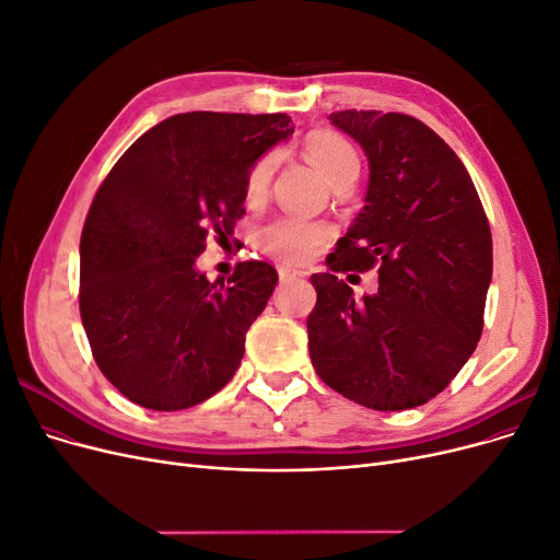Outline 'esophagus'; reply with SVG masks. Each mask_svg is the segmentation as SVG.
<instances>
[{
    "label": "esophagus",
    "instance_id": "obj_1",
    "mask_svg": "<svg viewBox=\"0 0 560 560\" xmlns=\"http://www.w3.org/2000/svg\"><path fill=\"white\" fill-rule=\"evenodd\" d=\"M278 276H280V282H287V280H294V278H299L301 273H299V271H294V269H287V266H280V269H278Z\"/></svg>",
    "mask_w": 560,
    "mask_h": 560
}]
</instances>
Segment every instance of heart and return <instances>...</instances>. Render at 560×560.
<instances>
[{
    "label": "heart",
    "instance_id": "heart-1",
    "mask_svg": "<svg viewBox=\"0 0 560 560\" xmlns=\"http://www.w3.org/2000/svg\"><path fill=\"white\" fill-rule=\"evenodd\" d=\"M305 152L310 162L318 168L330 184L343 173L360 171L358 152L349 141H343L330 131H314L305 141ZM276 168V154L269 152L259 156L246 177V196L257 200L269 189V182ZM332 230L326 223H318L299 214H284L259 228V246L271 257L287 264H305L322 248Z\"/></svg>",
    "mask_w": 560,
    "mask_h": 560
}]
</instances>
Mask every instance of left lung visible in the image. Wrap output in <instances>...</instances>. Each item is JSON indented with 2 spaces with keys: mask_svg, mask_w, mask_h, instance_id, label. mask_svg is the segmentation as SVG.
Here are the masks:
<instances>
[{
  "mask_svg": "<svg viewBox=\"0 0 560 560\" xmlns=\"http://www.w3.org/2000/svg\"><path fill=\"white\" fill-rule=\"evenodd\" d=\"M369 159L364 207L314 273L307 316L318 378L374 410L423 406L456 378L483 332L492 234L474 182L431 127L406 114L335 112ZM380 266L355 300L337 272Z\"/></svg>",
  "mask_w": 560,
  "mask_h": 560,
  "instance_id": "left-lung-1",
  "label": "left lung"
}]
</instances>
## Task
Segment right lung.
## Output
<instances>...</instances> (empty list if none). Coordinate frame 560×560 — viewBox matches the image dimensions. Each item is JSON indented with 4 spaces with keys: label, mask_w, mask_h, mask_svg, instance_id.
Instances as JSON below:
<instances>
[{
    "label": "right lung",
    "mask_w": 560,
    "mask_h": 560,
    "mask_svg": "<svg viewBox=\"0 0 560 560\" xmlns=\"http://www.w3.org/2000/svg\"><path fill=\"white\" fill-rule=\"evenodd\" d=\"M287 114H179L148 129L104 177L79 242V312L93 358L122 396L173 412L223 389L278 273L238 261L196 269L209 232L246 214V177L294 127Z\"/></svg>",
    "instance_id": "1"
}]
</instances>
